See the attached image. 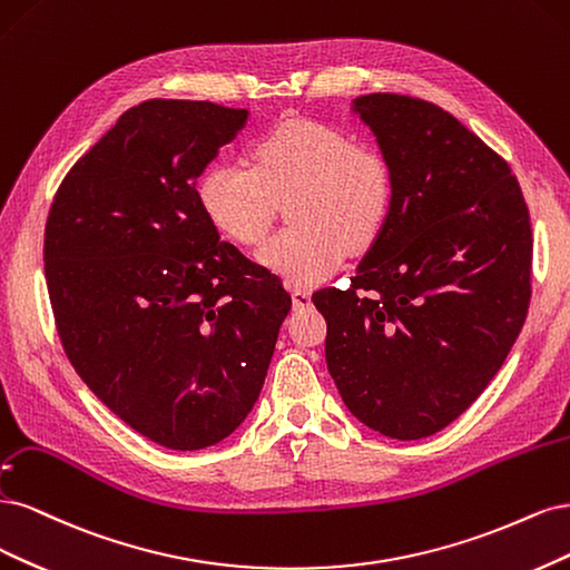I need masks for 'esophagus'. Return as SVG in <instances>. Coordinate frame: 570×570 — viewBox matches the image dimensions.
Wrapping results in <instances>:
<instances>
[{
    "label": "esophagus",
    "mask_w": 570,
    "mask_h": 570,
    "mask_svg": "<svg viewBox=\"0 0 570 570\" xmlns=\"http://www.w3.org/2000/svg\"><path fill=\"white\" fill-rule=\"evenodd\" d=\"M291 301H293V307H309V303H312V296H309V291H305V288H293L291 291Z\"/></svg>",
    "instance_id": "esophagus-1"
}]
</instances>
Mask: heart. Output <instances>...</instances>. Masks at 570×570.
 I'll return each mask as SVG.
<instances>
[{
    "instance_id": "heart-1",
    "label": "heart",
    "mask_w": 570,
    "mask_h": 570,
    "mask_svg": "<svg viewBox=\"0 0 570 570\" xmlns=\"http://www.w3.org/2000/svg\"><path fill=\"white\" fill-rule=\"evenodd\" d=\"M198 204L236 244H261L277 200L296 227L263 244L261 263L286 282L317 284L345 253L372 248L395 204V170L374 146H360L334 125L288 118L253 141V168L213 163L200 173Z\"/></svg>"
}]
</instances>
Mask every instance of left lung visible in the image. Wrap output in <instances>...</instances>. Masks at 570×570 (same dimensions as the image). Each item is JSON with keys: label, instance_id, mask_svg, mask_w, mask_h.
Segmentation results:
<instances>
[{"label": "left lung", "instance_id": "8db88e82", "mask_svg": "<svg viewBox=\"0 0 570 570\" xmlns=\"http://www.w3.org/2000/svg\"><path fill=\"white\" fill-rule=\"evenodd\" d=\"M353 108L393 165L395 204L351 286L312 303L345 407L419 440L471 407L521 334L530 213L509 163L440 106L379 91Z\"/></svg>", "mask_w": 570, "mask_h": 570}]
</instances>
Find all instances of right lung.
Here are the masks:
<instances>
[{
  "instance_id": "add662e5",
  "label": "right lung",
  "mask_w": 570,
  "mask_h": 570,
  "mask_svg": "<svg viewBox=\"0 0 570 570\" xmlns=\"http://www.w3.org/2000/svg\"><path fill=\"white\" fill-rule=\"evenodd\" d=\"M246 108L149 99L70 168L45 227L63 351L104 405L170 450L225 440L248 416L291 309L198 204L196 177Z\"/></svg>"
}]
</instances>
